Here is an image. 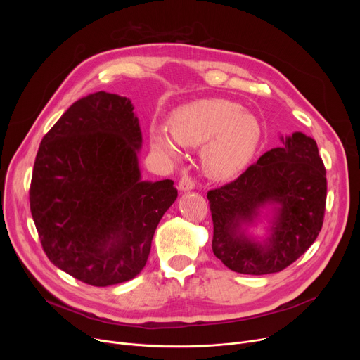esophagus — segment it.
<instances>
[{"label": "esophagus", "instance_id": "1", "mask_svg": "<svg viewBox=\"0 0 360 360\" xmlns=\"http://www.w3.org/2000/svg\"><path fill=\"white\" fill-rule=\"evenodd\" d=\"M178 186H179V190H181L182 193H185V191H191V190H194V188H195V182H194V179H193L190 175H188V174H184V175H182V178L179 179Z\"/></svg>", "mask_w": 360, "mask_h": 360}]
</instances>
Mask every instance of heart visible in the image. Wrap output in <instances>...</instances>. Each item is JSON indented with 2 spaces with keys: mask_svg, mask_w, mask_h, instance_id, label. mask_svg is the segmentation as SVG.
<instances>
[{
  "mask_svg": "<svg viewBox=\"0 0 360 360\" xmlns=\"http://www.w3.org/2000/svg\"><path fill=\"white\" fill-rule=\"evenodd\" d=\"M166 128L150 129V141L159 153L178 159L179 144L200 147L204 174L214 181H231L240 175L255 156L261 141V125L254 113L228 99L209 98L181 106Z\"/></svg>",
  "mask_w": 360,
  "mask_h": 360,
  "instance_id": "1",
  "label": "heart"
}]
</instances>
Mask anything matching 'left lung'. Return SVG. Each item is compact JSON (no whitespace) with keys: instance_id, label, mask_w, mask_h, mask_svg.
I'll return each mask as SVG.
<instances>
[{"instance_id":"left-lung-1","label":"left lung","mask_w":360,"mask_h":360,"mask_svg":"<svg viewBox=\"0 0 360 360\" xmlns=\"http://www.w3.org/2000/svg\"><path fill=\"white\" fill-rule=\"evenodd\" d=\"M280 140L238 179L207 194L213 252L240 274L285 270L323 228L327 179L316 143L299 131ZM264 221L266 235L254 237L249 229Z\"/></svg>"}]
</instances>
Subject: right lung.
<instances>
[{
    "label": "right lung",
    "instance_id": "1",
    "mask_svg": "<svg viewBox=\"0 0 360 360\" xmlns=\"http://www.w3.org/2000/svg\"><path fill=\"white\" fill-rule=\"evenodd\" d=\"M143 137L131 101L98 91L74 102L44 137L30 184V212L52 264L106 288L144 269L174 181H143Z\"/></svg>",
    "mask_w": 360,
    "mask_h": 360
}]
</instances>
